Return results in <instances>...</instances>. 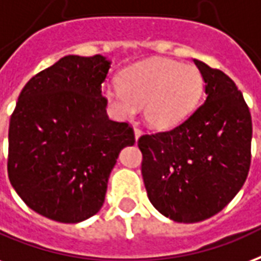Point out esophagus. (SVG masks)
Here are the masks:
<instances>
[{
  "label": "esophagus",
  "instance_id": "esophagus-1",
  "mask_svg": "<svg viewBox=\"0 0 261 261\" xmlns=\"http://www.w3.org/2000/svg\"><path fill=\"white\" fill-rule=\"evenodd\" d=\"M134 134H135V139H138L139 137H141V134H142V130H141L139 127L135 126L134 127Z\"/></svg>",
  "mask_w": 261,
  "mask_h": 261
}]
</instances>
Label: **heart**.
<instances>
[{
    "instance_id": "heart-1",
    "label": "heart",
    "mask_w": 261,
    "mask_h": 261,
    "mask_svg": "<svg viewBox=\"0 0 261 261\" xmlns=\"http://www.w3.org/2000/svg\"><path fill=\"white\" fill-rule=\"evenodd\" d=\"M119 89L105 87L104 97L120 119L142 107L144 119L154 128H170L184 120L200 101L204 82L200 71L175 60L153 59L123 69Z\"/></svg>"
}]
</instances>
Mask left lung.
<instances>
[{
	"instance_id": "1",
	"label": "left lung",
	"mask_w": 261,
	"mask_h": 261,
	"mask_svg": "<svg viewBox=\"0 0 261 261\" xmlns=\"http://www.w3.org/2000/svg\"><path fill=\"white\" fill-rule=\"evenodd\" d=\"M194 63L205 101L174 128L138 139L149 200L180 223L223 210L245 184L252 159V117L242 93L223 71Z\"/></svg>"
}]
</instances>
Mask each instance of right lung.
<instances>
[{"instance_id": "1", "label": "right lung", "mask_w": 261, "mask_h": 261, "mask_svg": "<svg viewBox=\"0 0 261 261\" xmlns=\"http://www.w3.org/2000/svg\"><path fill=\"white\" fill-rule=\"evenodd\" d=\"M108 71L102 56H65L25 83L11 115V185L31 210L60 223L101 210L119 153L135 142L130 123L107 115Z\"/></svg>"}]
</instances>
